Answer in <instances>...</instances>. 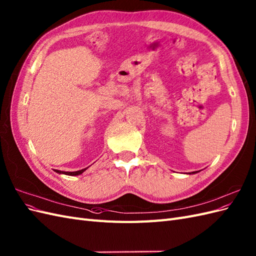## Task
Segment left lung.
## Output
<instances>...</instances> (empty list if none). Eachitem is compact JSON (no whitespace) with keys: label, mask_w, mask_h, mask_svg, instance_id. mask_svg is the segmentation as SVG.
<instances>
[{"label":"left lung","mask_w":256,"mask_h":256,"mask_svg":"<svg viewBox=\"0 0 256 256\" xmlns=\"http://www.w3.org/2000/svg\"><path fill=\"white\" fill-rule=\"evenodd\" d=\"M192 173H196V172H192Z\"/></svg>","instance_id":"8db88e82"}]
</instances>
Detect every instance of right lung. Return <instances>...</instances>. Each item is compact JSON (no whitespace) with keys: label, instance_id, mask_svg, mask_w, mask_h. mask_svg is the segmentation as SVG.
<instances>
[{"label":"right lung","instance_id":"1","mask_svg":"<svg viewBox=\"0 0 256 256\" xmlns=\"http://www.w3.org/2000/svg\"><path fill=\"white\" fill-rule=\"evenodd\" d=\"M86 168H83V170H80V171H76V172H62V171H58V170H56V173H60V174H66V175H70V176H76V175H80V174H82L85 170Z\"/></svg>","mask_w":256,"mask_h":256}]
</instances>
